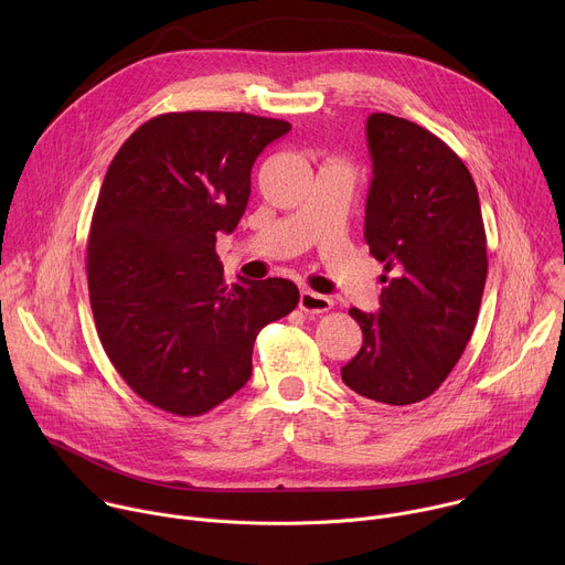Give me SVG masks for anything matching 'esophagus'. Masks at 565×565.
I'll return each instance as SVG.
<instances>
[{
    "instance_id": "obj_1",
    "label": "esophagus",
    "mask_w": 565,
    "mask_h": 565,
    "mask_svg": "<svg viewBox=\"0 0 565 565\" xmlns=\"http://www.w3.org/2000/svg\"><path fill=\"white\" fill-rule=\"evenodd\" d=\"M299 308H301L303 312L319 315V312H327V310L333 308V299L327 297V295L312 292V290H301V295H299Z\"/></svg>"
}]
</instances>
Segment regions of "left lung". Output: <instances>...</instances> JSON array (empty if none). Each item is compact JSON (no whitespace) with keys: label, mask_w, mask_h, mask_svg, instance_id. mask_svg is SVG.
Wrapping results in <instances>:
<instances>
[{"label":"left lung","mask_w":565,"mask_h":565,"mask_svg":"<svg viewBox=\"0 0 565 565\" xmlns=\"http://www.w3.org/2000/svg\"><path fill=\"white\" fill-rule=\"evenodd\" d=\"M373 179L364 238L384 264L380 310L349 315L362 349L342 380L382 405L429 397L460 360L488 279L478 190L462 160L425 127L371 114Z\"/></svg>","instance_id":"1"}]
</instances>
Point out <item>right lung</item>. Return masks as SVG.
<instances>
[{
    "label": "right lung",
    "instance_id": "obj_1",
    "mask_svg": "<svg viewBox=\"0 0 565 565\" xmlns=\"http://www.w3.org/2000/svg\"><path fill=\"white\" fill-rule=\"evenodd\" d=\"M288 131L241 111L163 114L111 160L89 232V299L111 364L158 409L190 418L234 395L259 331L299 301L281 277L227 286L214 250L246 212L257 156Z\"/></svg>",
    "mask_w": 565,
    "mask_h": 565
}]
</instances>
